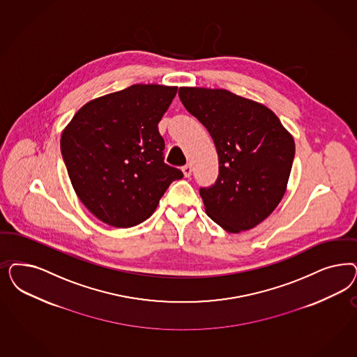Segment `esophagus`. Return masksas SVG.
<instances>
[{
	"mask_svg": "<svg viewBox=\"0 0 357 357\" xmlns=\"http://www.w3.org/2000/svg\"><path fill=\"white\" fill-rule=\"evenodd\" d=\"M181 171L184 173L185 177H190V174H192V165H190V164H186V165H184V167L181 168Z\"/></svg>",
	"mask_w": 357,
	"mask_h": 357,
	"instance_id": "1",
	"label": "esophagus"
}]
</instances>
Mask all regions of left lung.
Instances as JSON below:
<instances>
[{
    "instance_id": "8db88e82",
    "label": "left lung",
    "mask_w": 357,
    "mask_h": 357,
    "mask_svg": "<svg viewBox=\"0 0 357 357\" xmlns=\"http://www.w3.org/2000/svg\"><path fill=\"white\" fill-rule=\"evenodd\" d=\"M185 109L206 127L218 153L215 184L201 189L206 214L223 230H251L287 192L296 144L265 105L226 89L181 86Z\"/></svg>"
}]
</instances>
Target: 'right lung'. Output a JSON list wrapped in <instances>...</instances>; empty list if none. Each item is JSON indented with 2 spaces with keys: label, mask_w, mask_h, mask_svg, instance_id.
Segmentation results:
<instances>
[{
  "label": "right lung",
  "mask_w": 357,
  "mask_h": 357,
  "mask_svg": "<svg viewBox=\"0 0 357 357\" xmlns=\"http://www.w3.org/2000/svg\"><path fill=\"white\" fill-rule=\"evenodd\" d=\"M177 86L135 84L86 102L63 130L72 186L94 217L127 229L150 218L183 172L164 162L158 125Z\"/></svg>",
  "instance_id": "add662e5"
}]
</instances>
